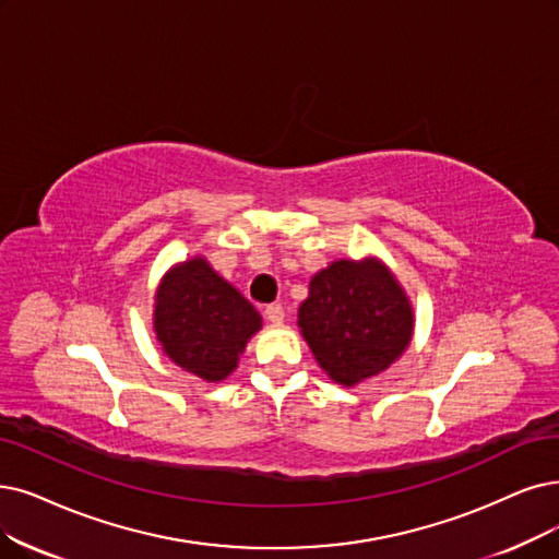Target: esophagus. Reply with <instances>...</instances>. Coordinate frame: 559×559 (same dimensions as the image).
I'll list each match as a JSON object with an SVG mask.
<instances>
[{
    "label": "esophagus",
    "mask_w": 559,
    "mask_h": 559,
    "mask_svg": "<svg viewBox=\"0 0 559 559\" xmlns=\"http://www.w3.org/2000/svg\"><path fill=\"white\" fill-rule=\"evenodd\" d=\"M265 319L273 325H280L284 321V307L282 305H267L265 307Z\"/></svg>",
    "instance_id": "1"
}]
</instances>
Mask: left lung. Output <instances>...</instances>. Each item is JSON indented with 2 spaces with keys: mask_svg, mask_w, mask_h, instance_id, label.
Masks as SVG:
<instances>
[{
  "mask_svg": "<svg viewBox=\"0 0 559 559\" xmlns=\"http://www.w3.org/2000/svg\"><path fill=\"white\" fill-rule=\"evenodd\" d=\"M298 325L321 369L353 388L385 371L413 340V305L378 259L332 261L309 282Z\"/></svg>",
  "mask_w": 559,
  "mask_h": 559,
  "instance_id": "obj_1",
  "label": "left lung"
}]
</instances>
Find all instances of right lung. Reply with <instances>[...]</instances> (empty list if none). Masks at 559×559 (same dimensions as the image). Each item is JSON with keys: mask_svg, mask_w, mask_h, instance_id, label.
I'll return each instance as SVG.
<instances>
[{"mask_svg": "<svg viewBox=\"0 0 559 559\" xmlns=\"http://www.w3.org/2000/svg\"><path fill=\"white\" fill-rule=\"evenodd\" d=\"M153 330L165 355L209 383L225 381L261 314L204 257L174 265L155 292Z\"/></svg>", "mask_w": 559, "mask_h": 559, "instance_id": "add662e5", "label": "right lung"}]
</instances>
